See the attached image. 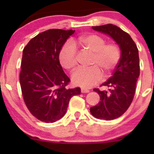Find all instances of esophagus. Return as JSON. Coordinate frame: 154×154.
Segmentation results:
<instances>
[{"label":"esophagus","mask_w":154,"mask_h":154,"mask_svg":"<svg viewBox=\"0 0 154 154\" xmlns=\"http://www.w3.org/2000/svg\"><path fill=\"white\" fill-rule=\"evenodd\" d=\"M81 92H82V93H89L90 91L88 89H85V88H82V89H81Z\"/></svg>","instance_id":"obj_1"}]
</instances>
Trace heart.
Segmentation results:
<instances>
[{
	"instance_id": "1",
	"label": "heart",
	"mask_w": 154,
	"mask_h": 154,
	"mask_svg": "<svg viewBox=\"0 0 154 154\" xmlns=\"http://www.w3.org/2000/svg\"><path fill=\"white\" fill-rule=\"evenodd\" d=\"M79 43L85 50L93 54L89 69H78L72 75L74 85L82 88H91L99 82L102 72L109 75L119 63L121 51L115 43H105V39L98 35L90 34L80 37ZM61 65L72 71L77 63V51L72 43H66L59 53Z\"/></svg>"
}]
</instances>
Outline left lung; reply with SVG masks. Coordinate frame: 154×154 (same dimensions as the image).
Listing matches in <instances>:
<instances>
[{
  "mask_svg": "<svg viewBox=\"0 0 154 154\" xmlns=\"http://www.w3.org/2000/svg\"><path fill=\"white\" fill-rule=\"evenodd\" d=\"M92 28L109 35L121 50V57L112 76L101 85L109 88V91L95 88L93 91L100 95V101L90 109L97 119L112 120L122 115L133 100L140 75L138 49L130 35L117 26L108 24Z\"/></svg>",
  "mask_w": 154,
  "mask_h": 154,
  "instance_id": "8db88e82",
  "label": "left lung"
}]
</instances>
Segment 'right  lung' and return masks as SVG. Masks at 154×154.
I'll return each mask as SVG.
<instances>
[{
  "instance_id": "obj_1",
  "label": "right lung",
  "mask_w": 154,
  "mask_h": 154,
  "mask_svg": "<svg viewBox=\"0 0 154 154\" xmlns=\"http://www.w3.org/2000/svg\"><path fill=\"white\" fill-rule=\"evenodd\" d=\"M75 30L51 29L31 39L23 50L19 75L26 107L35 117L46 123L62 118L72 96L80 88L69 89L70 79L59 62L61 48Z\"/></svg>"
}]
</instances>
